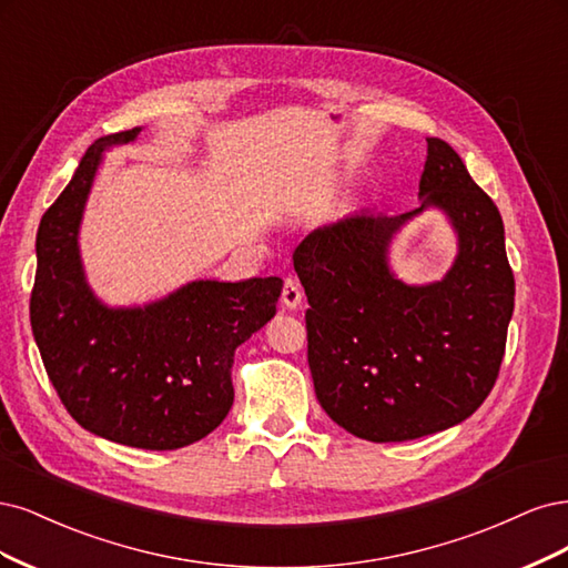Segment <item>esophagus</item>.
Masks as SVG:
<instances>
[{
  "mask_svg": "<svg viewBox=\"0 0 568 568\" xmlns=\"http://www.w3.org/2000/svg\"><path fill=\"white\" fill-rule=\"evenodd\" d=\"M281 302L287 308H297L302 304V285L295 278H285L283 292H281Z\"/></svg>",
  "mask_w": 568,
  "mask_h": 568,
  "instance_id": "1",
  "label": "esophagus"
}]
</instances>
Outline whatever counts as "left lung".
Returning a JSON list of instances; mask_svg holds the SVG:
<instances>
[{
  "mask_svg": "<svg viewBox=\"0 0 568 568\" xmlns=\"http://www.w3.org/2000/svg\"><path fill=\"white\" fill-rule=\"evenodd\" d=\"M423 205L387 216L368 210L311 231L292 262L304 285L308 368L318 404L365 442H410L477 410L498 379L515 276L496 203L442 139H427ZM427 206L458 235L442 282L408 286L388 266L399 226Z\"/></svg>",
  "mask_w": 568,
  "mask_h": 568,
  "instance_id": "1",
  "label": "left lung"
}]
</instances>
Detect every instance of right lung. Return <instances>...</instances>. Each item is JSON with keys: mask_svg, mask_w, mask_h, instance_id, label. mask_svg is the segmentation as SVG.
Here are the masks:
<instances>
[{"mask_svg": "<svg viewBox=\"0 0 568 568\" xmlns=\"http://www.w3.org/2000/svg\"><path fill=\"white\" fill-rule=\"evenodd\" d=\"M89 145L38 231L30 325L61 404L87 432L122 446L174 450L214 432L233 406L237 346L276 316L283 281H193L145 306L113 308L91 292L78 233L103 151Z\"/></svg>", "mask_w": 568, "mask_h": 568, "instance_id": "add662e5", "label": "right lung"}]
</instances>
